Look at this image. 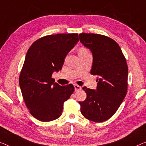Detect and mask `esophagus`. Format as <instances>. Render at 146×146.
<instances>
[{
  "label": "esophagus",
  "mask_w": 146,
  "mask_h": 146,
  "mask_svg": "<svg viewBox=\"0 0 146 146\" xmlns=\"http://www.w3.org/2000/svg\"><path fill=\"white\" fill-rule=\"evenodd\" d=\"M74 88H75V91H77L80 90V89H81V87L77 85V84H74Z\"/></svg>",
  "instance_id": "obj_1"
}]
</instances>
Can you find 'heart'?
Listing matches in <instances>:
<instances>
[{
	"label": "heart",
	"instance_id": "1",
	"mask_svg": "<svg viewBox=\"0 0 146 146\" xmlns=\"http://www.w3.org/2000/svg\"><path fill=\"white\" fill-rule=\"evenodd\" d=\"M79 50H81V51H87V50L86 49H85V48H80Z\"/></svg>",
	"mask_w": 146,
	"mask_h": 146
}]
</instances>
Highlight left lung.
<instances>
[{"label": "left lung", "instance_id": "obj_1", "mask_svg": "<svg viewBox=\"0 0 146 146\" xmlns=\"http://www.w3.org/2000/svg\"><path fill=\"white\" fill-rule=\"evenodd\" d=\"M80 42L91 51L93 63L90 73L97 75V87L84 86L86 100L79 102L80 112L88 120L101 123L113 115L127 92L128 66L119 44L99 34L80 33Z\"/></svg>", "mask_w": 146, "mask_h": 146}]
</instances>
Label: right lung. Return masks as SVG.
I'll return each mask as SVG.
<instances>
[{
	"label": "right lung",
	"instance_id": "add662e5",
	"mask_svg": "<svg viewBox=\"0 0 146 146\" xmlns=\"http://www.w3.org/2000/svg\"><path fill=\"white\" fill-rule=\"evenodd\" d=\"M78 42L77 33L52 35L36 40L28 50L19 84L26 106L38 120L59 118L64 103L73 94L72 84L60 86L52 75L62 69L65 58Z\"/></svg>",
	"mask_w": 146,
	"mask_h": 146
}]
</instances>
